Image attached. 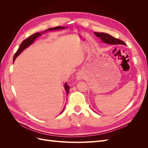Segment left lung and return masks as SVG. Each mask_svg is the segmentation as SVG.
<instances>
[{"label": "left lung", "mask_w": 148, "mask_h": 148, "mask_svg": "<svg viewBox=\"0 0 148 148\" xmlns=\"http://www.w3.org/2000/svg\"><path fill=\"white\" fill-rule=\"evenodd\" d=\"M97 37L101 39L102 41L104 43L109 44H123V45H126L123 41L115 38L113 36H112L111 35L107 34L105 33H98V32H95L94 33Z\"/></svg>", "instance_id": "8db88e82"}]
</instances>
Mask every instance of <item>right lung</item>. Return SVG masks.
I'll list each match as a JSON object with an SVG mask.
<instances>
[{"instance_id": "obj_1", "label": "right lung", "mask_w": 148, "mask_h": 148, "mask_svg": "<svg viewBox=\"0 0 148 148\" xmlns=\"http://www.w3.org/2000/svg\"><path fill=\"white\" fill-rule=\"evenodd\" d=\"M66 28V27H62V26H57V27H55V28H49L47 30L44 31V32H46V31H47L57 30V29H63V28ZM42 33H43V32H42V33H36L33 34H32L31 36H30L28 37L27 39H25L24 41L21 42V44H20V46L18 49L17 51H16V53H15L14 57H13V61L14 62L15 60V59L17 57V56H18L21 52H22V51H23V50H25V49L26 47H28L29 46H30L31 44L34 42V40H35L36 39L38 36H41ZM64 88H65V91H66V95H69V90H70V86H69L68 84H66V83H65ZM64 109H65V107L64 108L63 110H62V111L61 112V113L63 112L64 110ZM61 113H60V114H61Z\"/></svg>"}]
</instances>
